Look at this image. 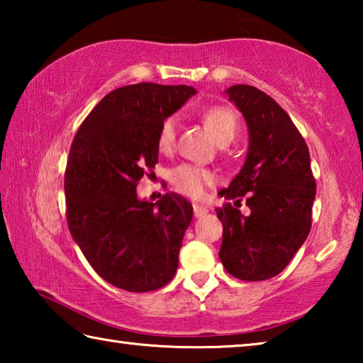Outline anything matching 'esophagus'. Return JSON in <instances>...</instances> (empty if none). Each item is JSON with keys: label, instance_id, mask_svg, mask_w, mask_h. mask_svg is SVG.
<instances>
[{"label": "esophagus", "instance_id": "esophagus-1", "mask_svg": "<svg viewBox=\"0 0 363 363\" xmlns=\"http://www.w3.org/2000/svg\"><path fill=\"white\" fill-rule=\"evenodd\" d=\"M208 213V210L205 206H201V205H194V216L195 218H201V216H205V214Z\"/></svg>", "mask_w": 363, "mask_h": 363}]
</instances>
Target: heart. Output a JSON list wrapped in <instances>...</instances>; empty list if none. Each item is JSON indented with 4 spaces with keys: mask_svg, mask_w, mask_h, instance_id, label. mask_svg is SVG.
<instances>
[{
    "mask_svg": "<svg viewBox=\"0 0 363 363\" xmlns=\"http://www.w3.org/2000/svg\"><path fill=\"white\" fill-rule=\"evenodd\" d=\"M201 120L210 128L213 136L219 144H229L238 130V118L233 108L227 106H210L201 110ZM177 120L176 116H167L158 128L157 145L160 152H171L176 145ZM171 182L176 190L184 195L199 199L205 189L216 182V174L203 167L184 163L171 169Z\"/></svg>",
    "mask_w": 363,
    "mask_h": 363,
    "instance_id": "b5f03b06",
    "label": "heart"
}]
</instances>
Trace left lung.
Here are the masks:
<instances>
[{
  "mask_svg": "<svg viewBox=\"0 0 363 363\" xmlns=\"http://www.w3.org/2000/svg\"><path fill=\"white\" fill-rule=\"evenodd\" d=\"M247 120L250 149L243 168L219 195L241 203L218 208L223 223L219 257L227 272L245 281L272 279L284 270L309 235L315 177L309 149L290 116L272 97L250 84L227 89Z\"/></svg>",
  "mask_w": 363,
  "mask_h": 363,
  "instance_id": "left-lung-1",
  "label": "left lung"
}]
</instances>
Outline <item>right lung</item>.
Wrapping results in <instances>:
<instances>
[{
    "instance_id": "obj_1",
    "label": "right lung",
    "mask_w": 363,
    "mask_h": 363,
    "mask_svg": "<svg viewBox=\"0 0 363 363\" xmlns=\"http://www.w3.org/2000/svg\"><path fill=\"white\" fill-rule=\"evenodd\" d=\"M192 94L186 84L121 86L91 110L72 140L67 224L96 272L121 290H158L176 274L192 205L174 192L157 203L140 201L136 187L158 162L162 121Z\"/></svg>"
}]
</instances>
